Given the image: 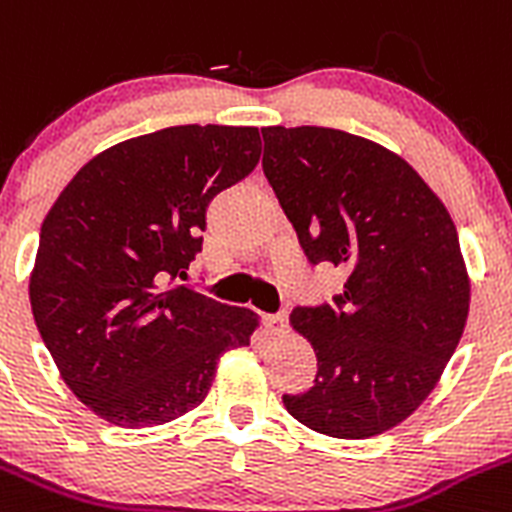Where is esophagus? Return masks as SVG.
Instances as JSON below:
<instances>
[{
  "label": "esophagus",
  "instance_id": "obj_1",
  "mask_svg": "<svg viewBox=\"0 0 512 512\" xmlns=\"http://www.w3.org/2000/svg\"><path fill=\"white\" fill-rule=\"evenodd\" d=\"M265 326L272 336H283L285 328H288V313H275V315H265Z\"/></svg>",
  "mask_w": 512,
  "mask_h": 512
}]
</instances>
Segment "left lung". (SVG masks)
<instances>
[{"label": "left lung", "mask_w": 512, "mask_h": 512, "mask_svg": "<svg viewBox=\"0 0 512 512\" xmlns=\"http://www.w3.org/2000/svg\"><path fill=\"white\" fill-rule=\"evenodd\" d=\"M262 138L265 179L310 265L348 272L333 305L290 315L318 374L283 404L313 432L374 437L427 399L465 331L470 280L455 222L379 143L321 126H270Z\"/></svg>", "instance_id": "1"}]
</instances>
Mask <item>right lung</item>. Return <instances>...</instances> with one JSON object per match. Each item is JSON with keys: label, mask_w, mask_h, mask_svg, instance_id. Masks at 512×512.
<instances>
[{"label": "right lung", "mask_w": 512, "mask_h": 512, "mask_svg": "<svg viewBox=\"0 0 512 512\" xmlns=\"http://www.w3.org/2000/svg\"><path fill=\"white\" fill-rule=\"evenodd\" d=\"M252 126H171L111 146L73 176L40 229L30 303L62 379L116 427L202 404L217 361L250 346L257 315L186 278L207 207L260 161Z\"/></svg>", "instance_id": "obj_1"}]
</instances>
